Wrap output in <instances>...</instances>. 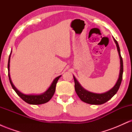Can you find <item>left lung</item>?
Masks as SVG:
<instances>
[{
  "instance_id": "1",
  "label": "left lung",
  "mask_w": 132,
  "mask_h": 132,
  "mask_svg": "<svg viewBox=\"0 0 132 132\" xmlns=\"http://www.w3.org/2000/svg\"><path fill=\"white\" fill-rule=\"evenodd\" d=\"M115 43L116 44L117 51L119 52V57H120V74L119 77L117 81L116 85L112 88L109 91L102 94H97L94 93V92H89L88 90H86L83 88L81 86V84L79 83V82L77 81V79L73 76L74 80H75V90L76 92V94H78L79 97L83 102L87 103L89 104H94V105H101V104H104L106 102L110 100L112 97L117 93V92L119 90L121 82L122 80V76H123V60L122 57L121 56L120 51V48L119 46L118 42L116 40V39L113 38Z\"/></svg>"
}]
</instances>
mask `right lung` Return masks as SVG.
Returning <instances> with one entry per match:
<instances>
[{"label": "right lung", "instance_id": "right-lung-1", "mask_svg": "<svg viewBox=\"0 0 132 132\" xmlns=\"http://www.w3.org/2000/svg\"><path fill=\"white\" fill-rule=\"evenodd\" d=\"M10 56L9 58V61H8V71H9V81H10V84H11L12 87L13 89V90L16 92V93L17 94V95H19L21 99L23 100L25 102L29 104H33V105H39V104H45V103L48 102V101L52 98L53 95H54V92L56 90V83L58 79H60V77L57 76V78H56L54 79V81H53L52 84H51L50 87L48 89V90L46 92H45L44 93L42 94L39 95H34V94H30V95H27L24 94L22 93L21 92H20L15 87L14 85L13 84L12 82L11 81V79H10V73H9V71H10Z\"/></svg>", "mask_w": 132, "mask_h": 132}]
</instances>
